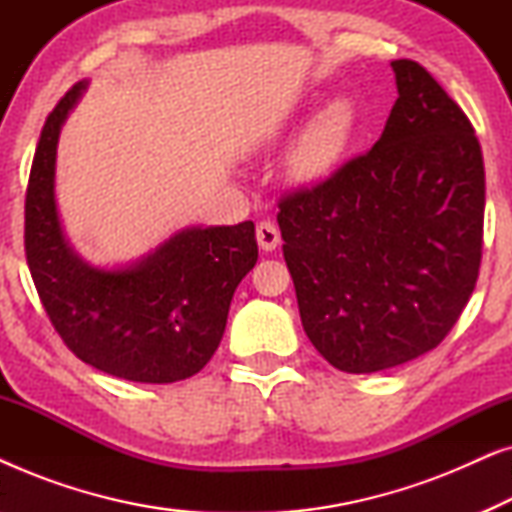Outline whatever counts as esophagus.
I'll return each instance as SVG.
<instances>
[{"instance_id": "1", "label": "esophagus", "mask_w": 512, "mask_h": 512, "mask_svg": "<svg viewBox=\"0 0 512 512\" xmlns=\"http://www.w3.org/2000/svg\"><path fill=\"white\" fill-rule=\"evenodd\" d=\"M256 240H258V247L263 251H275L279 247V242H282V235H279V228L275 223L263 221L256 226Z\"/></svg>"}]
</instances>
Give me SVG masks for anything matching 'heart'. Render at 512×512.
<instances>
[{"label": "heart", "mask_w": 512, "mask_h": 512, "mask_svg": "<svg viewBox=\"0 0 512 512\" xmlns=\"http://www.w3.org/2000/svg\"><path fill=\"white\" fill-rule=\"evenodd\" d=\"M356 109L347 97H333L310 118L291 146L286 170L298 184H317L338 170L352 144Z\"/></svg>", "instance_id": "b5f03b06"}]
</instances>
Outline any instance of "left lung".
Instances as JSON below:
<instances>
[{
    "label": "left lung",
    "mask_w": 512,
    "mask_h": 512,
    "mask_svg": "<svg viewBox=\"0 0 512 512\" xmlns=\"http://www.w3.org/2000/svg\"><path fill=\"white\" fill-rule=\"evenodd\" d=\"M366 156L279 202L300 321L324 359L377 373L431 352L478 282L485 165L473 125L422 65Z\"/></svg>",
    "instance_id": "obj_1"
}]
</instances>
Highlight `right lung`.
<instances>
[{
    "mask_svg": "<svg viewBox=\"0 0 512 512\" xmlns=\"http://www.w3.org/2000/svg\"><path fill=\"white\" fill-rule=\"evenodd\" d=\"M79 81L41 130L25 198V254L44 310L83 363L130 382L170 384L200 373L223 338L237 284L258 258L256 228L186 226L139 258L95 265L62 226L55 165Z\"/></svg>",
    "mask_w": 512,
    "mask_h": 512,
    "instance_id": "1",
    "label": "right lung"
}]
</instances>
